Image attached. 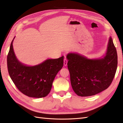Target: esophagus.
Masks as SVG:
<instances>
[{
  "mask_svg": "<svg viewBox=\"0 0 123 123\" xmlns=\"http://www.w3.org/2000/svg\"><path fill=\"white\" fill-rule=\"evenodd\" d=\"M68 62V59H66V58H64V65L65 66L67 65Z\"/></svg>",
  "mask_w": 123,
  "mask_h": 123,
  "instance_id": "obj_1",
  "label": "esophagus"
}]
</instances>
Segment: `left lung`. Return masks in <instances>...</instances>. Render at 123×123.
Returning <instances> with one entry per match:
<instances>
[{
  "label": "left lung",
  "mask_w": 123,
  "mask_h": 123,
  "mask_svg": "<svg viewBox=\"0 0 123 123\" xmlns=\"http://www.w3.org/2000/svg\"><path fill=\"white\" fill-rule=\"evenodd\" d=\"M72 88L79 96L95 95L109 86L117 66V55L110 37L103 58L89 59L78 54L66 56Z\"/></svg>",
  "instance_id": "1"
}]
</instances>
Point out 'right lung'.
Segmentation results:
<instances>
[{
  "label": "right lung",
  "mask_w": 123,
  "mask_h": 123,
  "mask_svg": "<svg viewBox=\"0 0 123 123\" xmlns=\"http://www.w3.org/2000/svg\"><path fill=\"white\" fill-rule=\"evenodd\" d=\"M13 40L7 56L8 72L13 83L19 91L27 96H46L51 89L56 75L63 66L64 57L47 59L33 66L25 65L16 57L13 48Z\"/></svg>",
  "instance_id": "right-lung-1"
}]
</instances>
